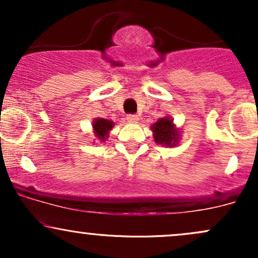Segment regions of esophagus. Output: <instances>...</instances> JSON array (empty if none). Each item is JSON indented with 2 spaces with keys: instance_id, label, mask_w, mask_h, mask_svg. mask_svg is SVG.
<instances>
[{
  "instance_id": "obj_1",
  "label": "esophagus",
  "mask_w": 258,
  "mask_h": 258,
  "mask_svg": "<svg viewBox=\"0 0 258 258\" xmlns=\"http://www.w3.org/2000/svg\"><path fill=\"white\" fill-rule=\"evenodd\" d=\"M138 120H139L138 115H135V114H130V115H127V121H128V122L135 123V122H137Z\"/></svg>"
}]
</instances>
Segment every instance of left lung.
<instances>
[{
    "instance_id": "1",
    "label": "left lung",
    "mask_w": 258,
    "mask_h": 258,
    "mask_svg": "<svg viewBox=\"0 0 258 258\" xmlns=\"http://www.w3.org/2000/svg\"><path fill=\"white\" fill-rule=\"evenodd\" d=\"M154 139L158 144L165 147H174L179 141V130L176 128L173 120L162 117L152 126Z\"/></svg>"
}]
</instances>
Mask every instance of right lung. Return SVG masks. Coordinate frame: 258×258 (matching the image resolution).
<instances>
[{
    "mask_svg": "<svg viewBox=\"0 0 258 258\" xmlns=\"http://www.w3.org/2000/svg\"><path fill=\"white\" fill-rule=\"evenodd\" d=\"M93 130L96 137L99 139L100 142H104L109 136V131L114 127V122L110 120L102 119V117H98V119H94L93 121Z\"/></svg>",
    "mask_w": 258,
    "mask_h": 258,
    "instance_id": "add662e5",
    "label": "right lung"
}]
</instances>
